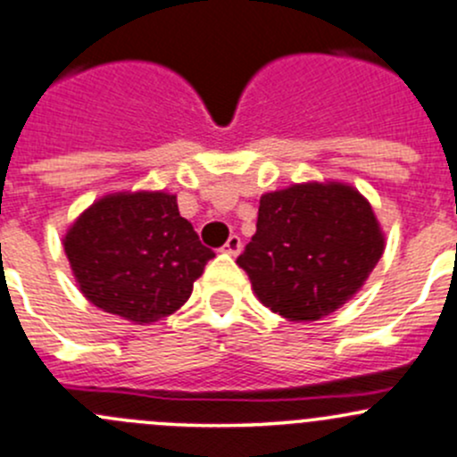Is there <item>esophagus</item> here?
<instances>
[{
	"label": "esophagus",
	"instance_id": "34e87169",
	"mask_svg": "<svg viewBox=\"0 0 457 457\" xmlns=\"http://www.w3.org/2000/svg\"><path fill=\"white\" fill-rule=\"evenodd\" d=\"M224 253H228L233 257H237L242 253V239H239V235H230L227 244H224Z\"/></svg>",
	"mask_w": 457,
	"mask_h": 457
}]
</instances>
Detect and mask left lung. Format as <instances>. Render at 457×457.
<instances>
[{
  "mask_svg": "<svg viewBox=\"0 0 457 457\" xmlns=\"http://www.w3.org/2000/svg\"><path fill=\"white\" fill-rule=\"evenodd\" d=\"M383 248L378 220L359 191L308 182L262 195L257 230L237 263L266 308L317 321L365 284Z\"/></svg>",
  "mask_w": 457,
  "mask_h": 457,
  "instance_id": "8db88e82",
  "label": "left lung"
}]
</instances>
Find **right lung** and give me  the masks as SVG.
<instances>
[{
    "label": "right lung",
    "mask_w": 457,
    "mask_h": 457,
    "mask_svg": "<svg viewBox=\"0 0 457 457\" xmlns=\"http://www.w3.org/2000/svg\"><path fill=\"white\" fill-rule=\"evenodd\" d=\"M63 248L81 293L140 326L176 312L215 257L176 195L162 191L101 197L70 227Z\"/></svg>",
    "instance_id": "right-lung-1"
}]
</instances>
